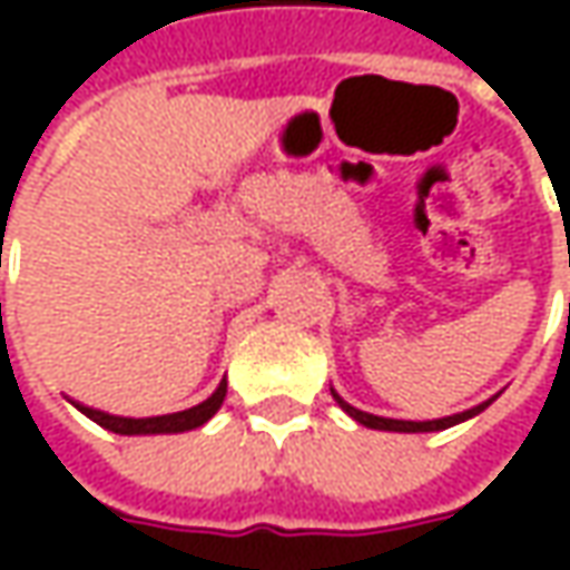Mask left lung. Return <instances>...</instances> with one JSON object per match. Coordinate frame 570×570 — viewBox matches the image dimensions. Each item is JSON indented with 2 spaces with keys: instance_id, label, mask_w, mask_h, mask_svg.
<instances>
[{
  "instance_id": "8db88e82",
  "label": "left lung",
  "mask_w": 570,
  "mask_h": 570,
  "mask_svg": "<svg viewBox=\"0 0 570 570\" xmlns=\"http://www.w3.org/2000/svg\"><path fill=\"white\" fill-rule=\"evenodd\" d=\"M336 396V393H333ZM336 403L355 419V422H362L367 428H377V431H441V428H450L456 425V422H463V419H472L475 412H482L489 403L475 405V409H466V412H460V415H448V419H434V422H400V419H381V415H371V412H362V409H355V405H348L345 400L336 396Z\"/></svg>"
}]
</instances>
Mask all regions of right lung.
Returning <instances> with one entry per match:
<instances>
[{
	"mask_svg": "<svg viewBox=\"0 0 570 570\" xmlns=\"http://www.w3.org/2000/svg\"><path fill=\"white\" fill-rule=\"evenodd\" d=\"M225 393H228V383L222 381L206 403L184 409V412H170V415H155V419H120V415L100 412V409H91V405H78V409L91 422H98L100 428H107L114 434H174V431H189V428L206 425L208 419L218 412V405L225 403Z\"/></svg>",
	"mask_w": 570,
	"mask_h": 570,
	"instance_id": "obj_1",
	"label": "right lung"
}]
</instances>
